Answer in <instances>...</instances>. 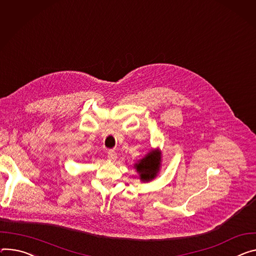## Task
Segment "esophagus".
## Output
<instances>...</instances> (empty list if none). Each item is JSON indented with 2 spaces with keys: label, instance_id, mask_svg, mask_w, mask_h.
Instances as JSON below:
<instances>
[{
  "label": "esophagus",
  "instance_id": "obj_1",
  "mask_svg": "<svg viewBox=\"0 0 256 256\" xmlns=\"http://www.w3.org/2000/svg\"><path fill=\"white\" fill-rule=\"evenodd\" d=\"M107 156H108V159L114 161L116 160V158H118V153H116L114 150H109L107 152Z\"/></svg>",
  "mask_w": 256,
  "mask_h": 256
}]
</instances>
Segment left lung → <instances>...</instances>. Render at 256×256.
<instances>
[{
    "label": "left lung",
    "instance_id": "obj_1",
    "mask_svg": "<svg viewBox=\"0 0 256 256\" xmlns=\"http://www.w3.org/2000/svg\"><path fill=\"white\" fill-rule=\"evenodd\" d=\"M161 162V152L156 149L150 151L144 158L138 161L134 164L136 172L140 174L142 182H150L156 178Z\"/></svg>",
    "mask_w": 256,
    "mask_h": 256
}]
</instances>
